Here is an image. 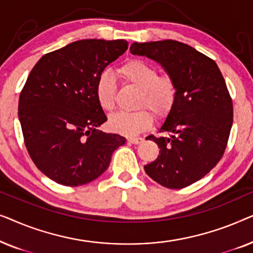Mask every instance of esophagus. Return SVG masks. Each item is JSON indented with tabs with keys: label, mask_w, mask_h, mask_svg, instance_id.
I'll return each instance as SVG.
<instances>
[{
	"label": "esophagus",
	"mask_w": 253,
	"mask_h": 253,
	"mask_svg": "<svg viewBox=\"0 0 253 253\" xmlns=\"http://www.w3.org/2000/svg\"><path fill=\"white\" fill-rule=\"evenodd\" d=\"M127 141H129L130 144L137 145V144L143 143L144 139H143V138H141V137H129V138H127Z\"/></svg>",
	"instance_id": "obj_1"
}]
</instances>
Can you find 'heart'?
Listing matches in <instances>:
<instances>
[{
  "label": "heart",
  "mask_w": 253,
  "mask_h": 253,
  "mask_svg": "<svg viewBox=\"0 0 253 253\" xmlns=\"http://www.w3.org/2000/svg\"><path fill=\"white\" fill-rule=\"evenodd\" d=\"M117 74L127 84L140 89L138 106L147 107L157 115H164L171 108L177 94V87L170 76H159L153 65L141 60H130L124 63ZM99 106L110 112L115 106L116 83L108 72L99 76L95 85ZM152 124V115L146 109L138 112H119L110 117L109 126L116 132L133 136L146 130Z\"/></svg>",
  "instance_id": "heart-1"
}]
</instances>
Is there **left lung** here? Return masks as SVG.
Masks as SVG:
<instances>
[{
	"instance_id": "8db88e82",
	"label": "left lung",
	"mask_w": 253,
	"mask_h": 253,
	"mask_svg": "<svg viewBox=\"0 0 253 253\" xmlns=\"http://www.w3.org/2000/svg\"><path fill=\"white\" fill-rule=\"evenodd\" d=\"M130 51L160 64L177 87L159 126L167 136L146 137L158 144L160 154L144 166L145 171L166 188H185L209 174L226 150L233 101L223 76L213 60L175 40L133 42Z\"/></svg>"
}]
</instances>
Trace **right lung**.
<instances>
[{"label": "right lung", "mask_w": 253, "mask_h": 253, "mask_svg": "<svg viewBox=\"0 0 253 253\" xmlns=\"http://www.w3.org/2000/svg\"><path fill=\"white\" fill-rule=\"evenodd\" d=\"M126 49V40H78L43 55L27 77L18 103L25 146L38 169L58 184L94 181L126 144L120 134L98 129L107 116L95 85Z\"/></svg>", "instance_id": "add662e5"}]
</instances>
